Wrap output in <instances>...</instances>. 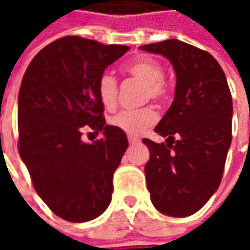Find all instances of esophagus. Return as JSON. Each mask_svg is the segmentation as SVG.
<instances>
[{
    "label": "esophagus",
    "mask_w": 250,
    "mask_h": 250,
    "mask_svg": "<svg viewBox=\"0 0 250 250\" xmlns=\"http://www.w3.org/2000/svg\"><path fill=\"white\" fill-rule=\"evenodd\" d=\"M128 140H129L130 145H135V143H138V142H139V139H138V138H135V136H128Z\"/></svg>",
    "instance_id": "34e87169"
}]
</instances>
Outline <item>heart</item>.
Wrapping results in <instances>:
<instances>
[{
  "label": "heart",
  "instance_id": "b5f03b06",
  "mask_svg": "<svg viewBox=\"0 0 250 250\" xmlns=\"http://www.w3.org/2000/svg\"><path fill=\"white\" fill-rule=\"evenodd\" d=\"M126 73L143 83L142 101H161L167 96V86L163 81V66L154 60H136L125 68ZM97 93L101 104L105 108H112L118 99V82L110 72H104L97 82ZM157 121L156 111L150 107L138 110H121L110 118V125L128 135H139L154 125Z\"/></svg>",
  "mask_w": 250,
  "mask_h": 250
}]
</instances>
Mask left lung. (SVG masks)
I'll list each match as a JSON object with an SVG mask.
<instances>
[{
	"instance_id": "8db88e82",
	"label": "left lung",
	"mask_w": 250,
	"mask_h": 250,
	"mask_svg": "<svg viewBox=\"0 0 250 250\" xmlns=\"http://www.w3.org/2000/svg\"><path fill=\"white\" fill-rule=\"evenodd\" d=\"M161 54L177 75L175 97L156 132L166 143L143 139L150 199L160 213L187 217L206 205L220 187L232 139V97L216 58L181 40L140 47Z\"/></svg>"
}]
</instances>
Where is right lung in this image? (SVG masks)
I'll return each mask as SVG.
<instances>
[{
	"instance_id": "obj_1",
	"label": "right lung",
	"mask_w": 250,
	"mask_h": 250,
	"mask_svg": "<svg viewBox=\"0 0 250 250\" xmlns=\"http://www.w3.org/2000/svg\"><path fill=\"white\" fill-rule=\"evenodd\" d=\"M128 50L66 36L39 51L23 75L18 97L19 154L37 195L66 221H90L110 205L112 177L128 139L105 124L97 82ZM84 129L101 131L103 138L84 144Z\"/></svg>"
}]
</instances>
